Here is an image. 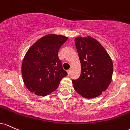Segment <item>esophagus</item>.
<instances>
[{
    "mask_svg": "<svg viewBox=\"0 0 130 130\" xmlns=\"http://www.w3.org/2000/svg\"><path fill=\"white\" fill-rule=\"evenodd\" d=\"M67 72H68V75H70V74H71V70H68V71H67Z\"/></svg>",
    "mask_w": 130,
    "mask_h": 130,
    "instance_id": "esophagus-1",
    "label": "esophagus"
}]
</instances>
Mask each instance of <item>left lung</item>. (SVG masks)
I'll use <instances>...</instances> for the list:
<instances>
[{"instance_id":"8db88e82","label":"left lung","mask_w":130,"mask_h":130,"mask_svg":"<svg viewBox=\"0 0 130 130\" xmlns=\"http://www.w3.org/2000/svg\"><path fill=\"white\" fill-rule=\"evenodd\" d=\"M75 43L81 64L80 76L72 80L77 93L85 98H94L106 91L111 83L113 62L107 51L90 36L77 37Z\"/></svg>"}]
</instances>
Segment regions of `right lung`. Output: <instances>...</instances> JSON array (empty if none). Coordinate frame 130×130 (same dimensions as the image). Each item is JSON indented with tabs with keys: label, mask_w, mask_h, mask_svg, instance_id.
Wrapping results in <instances>:
<instances>
[{
	"label": "right lung",
	"mask_w": 130,
	"mask_h": 130,
	"mask_svg": "<svg viewBox=\"0 0 130 130\" xmlns=\"http://www.w3.org/2000/svg\"><path fill=\"white\" fill-rule=\"evenodd\" d=\"M68 37L50 34L30 46L21 66L23 80L32 93L45 96L53 92L68 75L58 58V51Z\"/></svg>",
	"instance_id": "right-lung-1"
}]
</instances>
